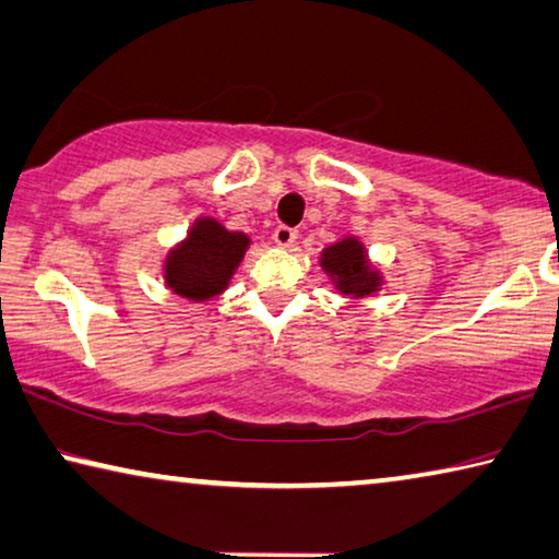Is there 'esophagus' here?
Masks as SVG:
<instances>
[{"label": "esophagus", "mask_w": 559, "mask_h": 559, "mask_svg": "<svg viewBox=\"0 0 559 559\" xmlns=\"http://www.w3.org/2000/svg\"><path fill=\"white\" fill-rule=\"evenodd\" d=\"M296 238H298V231L296 228H290V226H278L276 231H273V241H276L281 248H290L296 243Z\"/></svg>", "instance_id": "obj_1"}]
</instances>
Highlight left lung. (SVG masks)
I'll return each instance as SVG.
<instances>
[{"instance_id": "8db88e82", "label": "left lung", "mask_w": 559, "mask_h": 559, "mask_svg": "<svg viewBox=\"0 0 559 559\" xmlns=\"http://www.w3.org/2000/svg\"><path fill=\"white\" fill-rule=\"evenodd\" d=\"M323 269L338 283L341 294L368 296L378 290V273L368 269L366 251L356 238H343V241L325 248L321 255Z\"/></svg>"}]
</instances>
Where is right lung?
Returning <instances> with one entry per match:
<instances>
[{"mask_svg": "<svg viewBox=\"0 0 559 559\" xmlns=\"http://www.w3.org/2000/svg\"><path fill=\"white\" fill-rule=\"evenodd\" d=\"M246 248L248 236L226 231L214 218H201L189 238L168 253L166 283L183 298H214L228 286Z\"/></svg>", "mask_w": 559, "mask_h": 559, "instance_id": "1", "label": "right lung"}]
</instances>
